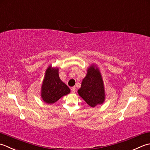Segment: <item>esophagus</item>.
<instances>
[{
    "mask_svg": "<svg viewBox=\"0 0 150 150\" xmlns=\"http://www.w3.org/2000/svg\"><path fill=\"white\" fill-rule=\"evenodd\" d=\"M71 91H72V93H75V91H76V88H75L74 87H72V88H71Z\"/></svg>",
    "mask_w": 150,
    "mask_h": 150,
    "instance_id": "obj_1",
    "label": "esophagus"
}]
</instances>
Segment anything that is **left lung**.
<instances>
[{"label":"left lung","instance_id":"obj_1","mask_svg":"<svg viewBox=\"0 0 150 150\" xmlns=\"http://www.w3.org/2000/svg\"><path fill=\"white\" fill-rule=\"evenodd\" d=\"M78 93L92 108L104 102V85L102 75L96 65H92L88 68L87 75L82 81Z\"/></svg>","mask_w":150,"mask_h":150}]
</instances>
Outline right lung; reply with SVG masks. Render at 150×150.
<instances>
[{"mask_svg":"<svg viewBox=\"0 0 150 150\" xmlns=\"http://www.w3.org/2000/svg\"><path fill=\"white\" fill-rule=\"evenodd\" d=\"M70 93L69 87L59 78V69L48 67L46 70L41 87V95L42 100L47 103H54Z\"/></svg>","mask_w":150,"mask_h":150,"instance_id":"1","label":"right lung"}]
</instances>
